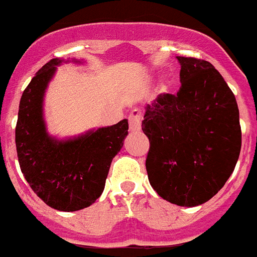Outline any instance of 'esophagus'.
I'll return each mask as SVG.
<instances>
[{"label":"esophagus","mask_w":257,"mask_h":257,"mask_svg":"<svg viewBox=\"0 0 257 257\" xmlns=\"http://www.w3.org/2000/svg\"><path fill=\"white\" fill-rule=\"evenodd\" d=\"M129 121V131L133 133L141 131V122H142V113L140 110H133L129 113L128 117Z\"/></svg>","instance_id":"1"}]
</instances>
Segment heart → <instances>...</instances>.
I'll use <instances>...</instances> for the list:
<instances>
[{"instance_id":"obj_1","label":"heart","mask_w":257,"mask_h":257,"mask_svg":"<svg viewBox=\"0 0 257 257\" xmlns=\"http://www.w3.org/2000/svg\"><path fill=\"white\" fill-rule=\"evenodd\" d=\"M163 89H164V90H166V89H167V86H166V85H163Z\"/></svg>"}]
</instances>
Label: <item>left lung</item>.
Returning a JSON list of instances; mask_svg holds the SVG:
<instances>
[{"label": "left lung", "mask_w": 257, "mask_h": 257, "mask_svg": "<svg viewBox=\"0 0 257 257\" xmlns=\"http://www.w3.org/2000/svg\"><path fill=\"white\" fill-rule=\"evenodd\" d=\"M181 88L147 104L142 131L150 141L146 171L169 203L195 207L220 191L242 146L233 91L209 62L177 57Z\"/></svg>", "instance_id": "1"}]
</instances>
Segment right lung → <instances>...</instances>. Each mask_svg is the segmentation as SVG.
I'll return each mask as SVG.
<instances>
[{"mask_svg":"<svg viewBox=\"0 0 257 257\" xmlns=\"http://www.w3.org/2000/svg\"><path fill=\"white\" fill-rule=\"evenodd\" d=\"M63 62L59 58L49 61L23 91L15 144L31 189L51 208L73 212L91 206L103 193L111 162L128 135V120L68 140L50 137L42 111L44 95L57 66Z\"/></svg>","mask_w":257,"mask_h":257,"instance_id":"right-lung-1","label":"right lung"}]
</instances>
